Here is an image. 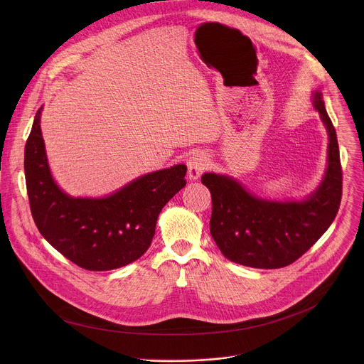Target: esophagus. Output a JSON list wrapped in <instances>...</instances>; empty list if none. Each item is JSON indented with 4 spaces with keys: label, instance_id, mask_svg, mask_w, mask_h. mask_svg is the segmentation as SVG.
<instances>
[{
    "label": "esophagus",
    "instance_id": "1",
    "mask_svg": "<svg viewBox=\"0 0 364 364\" xmlns=\"http://www.w3.org/2000/svg\"><path fill=\"white\" fill-rule=\"evenodd\" d=\"M208 156L202 153H196L188 159V173L191 179H199L200 175L208 169Z\"/></svg>",
    "mask_w": 364,
    "mask_h": 364
}]
</instances>
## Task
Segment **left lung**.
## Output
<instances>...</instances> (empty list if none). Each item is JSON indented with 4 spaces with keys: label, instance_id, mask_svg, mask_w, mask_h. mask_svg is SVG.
I'll list each match as a JSON object with an SVG mask.
<instances>
[{
    "label": "left lung",
    "instance_id": "obj_1",
    "mask_svg": "<svg viewBox=\"0 0 364 364\" xmlns=\"http://www.w3.org/2000/svg\"><path fill=\"white\" fill-rule=\"evenodd\" d=\"M312 102L329 136L328 166L306 200H264L227 175L202 176L213 202L210 234L227 259L258 269L284 267L303 257L335 220L342 199L339 146L319 91Z\"/></svg>",
    "mask_w": 364,
    "mask_h": 364
}]
</instances>
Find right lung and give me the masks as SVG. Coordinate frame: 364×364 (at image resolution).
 <instances>
[{
  "instance_id": "right-lung-1",
  "label": "right lung",
  "mask_w": 364,
  "mask_h": 364,
  "mask_svg": "<svg viewBox=\"0 0 364 364\" xmlns=\"http://www.w3.org/2000/svg\"><path fill=\"white\" fill-rule=\"evenodd\" d=\"M38 110L25 146L32 217L45 240L87 270H112L139 259L151 245L162 208L186 185V165L143 175L110 196L71 198L49 169Z\"/></svg>"
}]
</instances>
